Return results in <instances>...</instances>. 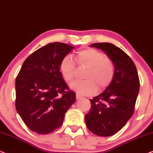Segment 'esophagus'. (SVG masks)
<instances>
[{"instance_id": "34e87169", "label": "esophagus", "mask_w": 153, "mask_h": 153, "mask_svg": "<svg viewBox=\"0 0 153 153\" xmlns=\"http://www.w3.org/2000/svg\"><path fill=\"white\" fill-rule=\"evenodd\" d=\"M81 98H82V96L80 95H79V94H76V100H79V99H81Z\"/></svg>"}]
</instances>
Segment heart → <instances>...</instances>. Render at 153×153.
I'll use <instances>...</instances> for the list:
<instances>
[{"label": "heart", "mask_w": 153, "mask_h": 153, "mask_svg": "<svg viewBox=\"0 0 153 153\" xmlns=\"http://www.w3.org/2000/svg\"><path fill=\"white\" fill-rule=\"evenodd\" d=\"M74 60L79 66H88L85 71L84 81H76L71 83L70 88L77 94L89 95L99 90L107 88L114 79L115 65L111 58L106 57L103 53L97 49L88 48L77 51ZM72 56H66L60 64V71L67 82L74 80L76 74V62Z\"/></svg>", "instance_id": "1"}]
</instances>
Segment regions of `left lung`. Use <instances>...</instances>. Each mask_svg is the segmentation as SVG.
<instances>
[{
    "mask_svg": "<svg viewBox=\"0 0 153 153\" xmlns=\"http://www.w3.org/2000/svg\"><path fill=\"white\" fill-rule=\"evenodd\" d=\"M90 47L102 50L113 60L115 74L105 91L90 100L91 108L85 115V121L93 134L109 137L120 130L134 114L139 91V75L130 57L113 44L94 43Z\"/></svg>",
    "mask_w": 153,
    "mask_h": 153,
    "instance_id": "8db88e82",
    "label": "left lung"
}]
</instances>
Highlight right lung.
<instances>
[{
    "instance_id": "add662e5",
    "label": "right lung",
    "mask_w": 153,
    "mask_h": 153,
    "mask_svg": "<svg viewBox=\"0 0 153 153\" xmlns=\"http://www.w3.org/2000/svg\"><path fill=\"white\" fill-rule=\"evenodd\" d=\"M74 49L65 43H49L22 65L15 82L16 109L34 132L47 134L59 128L76 100L60 72L62 60Z\"/></svg>"
}]
</instances>
